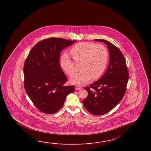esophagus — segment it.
Returning <instances> with one entry per match:
<instances>
[{
    "mask_svg": "<svg viewBox=\"0 0 151 151\" xmlns=\"http://www.w3.org/2000/svg\"><path fill=\"white\" fill-rule=\"evenodd\" d=\"M83 88L79 86H76L75 87V89L76 90H81Z\"/></svg>",
    "mask_w": 151,
    "mask_h": 151,
    "instance_id": "1",
    "label": "esophagus"
}]
</instances>
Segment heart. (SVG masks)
<instances>
[{"mask_svg": "<svg viewBox=\"0 0 151 151\" xmlns=\"http://www.w3.org/2000/svg\"><path fill=\"white\" fill-rule=\"evenodd\" d=\"M70 53L77 63H81L82 71L73 75L70 79L72 83L83 85L93 80L99 79L105 70L109 59L107 48L102 45L92 42H80L73 46ZM60 65L66 74L71 76L76 72L74 62L68 53H64L60 59Z\"/></svg>", "mask_w": 151, "mask_h": 151, "instance_id": "1", "label": "heart"}]
</instances>
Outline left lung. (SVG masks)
Returning <instances> with one entry per match:
<instances>
[{"mask_svg":"<svg viewBox=\"0 0 151 151\" xmlns=\"http://www.w3.org/2000/svg\"><path fill=\"white\" fill-rule=\"evenodd\" d=\"M109 53V65L100 79L85 87L88 96L83 100L86 109L96 116L105 114L114 109L125 95L128 83V72L124 55L119 48L104 39Z\"/></svg>","mask_w":151,"mask_h":151,"instance_id":"obj_1","label":"left lung"}]
</instances>
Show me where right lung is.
<instances>
[{
    "label": "right lung",
    "mask_w": 151,
    "mask_h": 151,
    "mask_svg": "<svg viewBox=\"0 0 151 151\" xmlns=\"http://www.w3.org/2000/svg\"><path fill=\"white\" fill-rule=\"evenodd\" d=\"M76 41L50 38L31 49L24 66V87L29 98L42 112L53 114L63 106L74 86H64L67 78L59 64L61 51Z\"/></svg>",
    "instance_id": "right-lung-1"
}]
</instances>
